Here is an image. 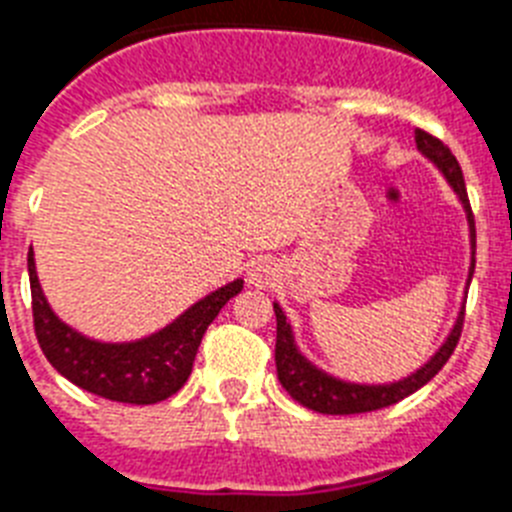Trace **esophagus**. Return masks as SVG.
<instances>
[{"instance_id": "obj_1", "label": "esophagus", "mask_w": 512, "mask_h": 512, "mask_svg": "<svg viewBox=\"0 0 512 512\" xmlns=\"http://www.w3.org/2000/svg\"><path fill=\"white\" fill-rule=\"evenodd\" d=\"M276 276H278V268H276V263L270 260V257H257V260H252V263H249L247 278L252 286H257V289H265V286H270V283L276 281Z\"/></svg>"}]
</instances>
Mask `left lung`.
I'll use <instances>...</instances> for the list:
<instances>
[{
	"mask_svg": "<svg viewBox=\"0 0 512 512\" xmlns=\"http://www.w3.org/2000/svg\"><path fill=\"white\" fill-rule=\"evenodd\" d=\"M416 148L424 158L435 163L440 174L448 179V184L453 187V192L461 200L463 210H466L468 221V236H471V268H468L466 289L471 278H474V255H476V229H474V216H471V205H468L466 195V182H463V171L455 161V156L450 153V148L442 140L432 137L429 132L416 130ZM273 312H276V369L278 380L286 388V393L299 401L307 409L317 411V414H333V416H346V414H367V411L385 409V406H393V403L403 401L406 395L416 393V390L427 385L432 377L445 367V362L450 359V354L458 346V338H461L463 328V307L455 317L453 330L448 333L445 343L435 354L429 356L422 367L411 372L409 377L395 382H382V385H364V382H349L341 380V377L328 375L325 369L315 367L309 362L307 356L299 351L294 341V328L291 322L283 315L281 304L273 302Z\"/></svg>",
	"mask_w": 512,
	"mask_h": 512,
	"instance_id": "left-lung-1",
	"label": "left lung"
}]
</instances>
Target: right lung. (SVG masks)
I'll return each mask as SVG.
<instances>
[{
    "label": "right lung",
    "instance_id": "add662e5",
    "mask_svg": "<svg viewBox=\"0 0 512 512\" xmlns=\"http://www.w3.org/2000/svg\"><path fill=\"white\" fill-rule=\"evenodd\" d=\"M30 296H33V325L36 338L51 367L75 382L77 388L119 403L166 401L182 388L192 372L200 341L221 307L244 289L242 278L210 291L200 302L145 338L127 343H103L77 333L54 315L36 276L33 247L28 252Z\"/></svg>",
    "mask_w": 512,
    "mask_h": 512
}]
</instances>
